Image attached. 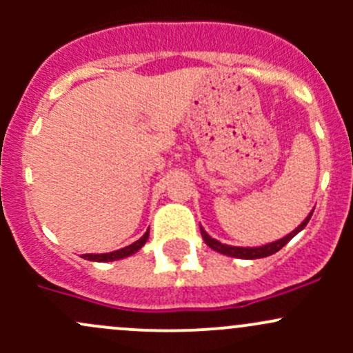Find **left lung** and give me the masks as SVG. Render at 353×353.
Segmentation results:
<instances>
[{
  "label": "left lung",
  "instance_id": "8db88e82",
  "mask_svg": "<svg viewBox=\"0 0 353 353\" xmlns=\"http://www.w3.org/2000/svg\"><path fill=\"white\" fill-rule=\"evenodd\" d=\"M312 212H314V210H312ZM312 212L309 213L307 216H305L304 222H302L301 225L295 227V230H292V232L287 234L285 237H282V239H279V241H273V243H270V244L258 245V248H237V245L222 244V243H220V241H216V239H213V237H210L208 234H206V230L203 229L201 225H199V230H201L203 241H205L206 245H210V248H212L213 251L220 252V254L232 256V258H239V259H258V258H266V256L275 254V252L280 251V249H282L283 245H285L288 241L292 239V237H295L299 232H301V230H304V227L307 225V222H309V220H311Z\"/></svg>",
  "mask_w": 353,
  "mask_h": 353
}]
</instances>
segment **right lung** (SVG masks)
<instances>
[{
    "mask_svg": "<svg viewBox=\"0 0 353 353\" xmlns=\"http://www.w3.org/2000/svg\"><path fill=\"white\" fill-rule=\"evenodd\" d=\"M148 234H150V229L143 234L138 241H134L133 244L126 245L123 249H117V251L112 252H102V254H83V259H88V261H99V263H108V261H117V259L128 258V256L134 254V252L140 251L143 248L145 243L148 241Z\"/></svg>",
    "mask_w": 353,
    "mask_h": 353,
    "instance_id": "1",
    "label": "right lung"
}]
</instances>
